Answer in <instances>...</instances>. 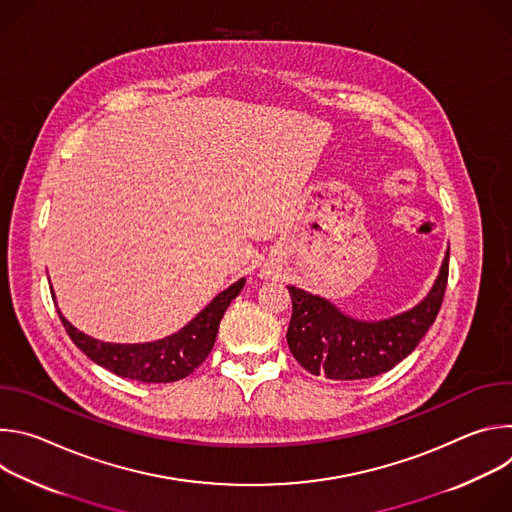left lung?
I'll return each instance as SVG.
<instances>
[{
  "label": "left lung",
  "mask_w": 512,
  "mask_h": 512,
  "mask_svg": "<svg viewBox=\"0 0 512 512\" xmlns=\"http://www.w3.org/2000/svg\"><path fill=\"white\" fill-rule=\"evenodd\" d=\"M450 267V247L427 296L401 314L383 320H358L330 300L287 285L294 310L287 344L312 375L332 381L371 379L391 371L409 356L442 308Z\"/></svg>",
  "instance_id": "1"
}]
</instances>
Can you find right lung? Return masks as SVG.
Returning a JSON list of instances; mask_svg holds the SVG:
<instances>
[{
	"instance_id": "add662e5",
	"label": "right lung",
	"mask_w": 512,
	"mask_h": 512,
	"mask_svg": "<svg viewBox=\"0 0 512 512\" xmlns=\"http://www.w3.org/2000/svg\"><path fill=\"white\" fill-rule=\"evenodd\" d=\"M243 285L245 277L214 296L212 302L200 310L184 328L154 342H103L77 330L58 308L56 310L70 340L93 362H97L99 367L115 373L117 377L133 379L139 383H174L194 373V369H198L210 354L218 334V324H221L231 302L241 294ZM52 300H56L54 289Z\"/></svg>"
}]
</instances>
